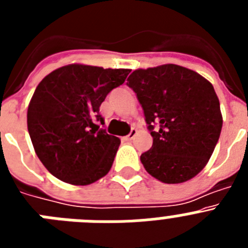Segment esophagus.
Wrapping results in <instances>:
<instances>
[{"label": "esophagus", "instance_id": "34e87169", "mask_svg": "<svg viewBox=\"0 0 248 248\" xmlns=\"http://www.w3.org/2000/svg\"><path fill=\"white\" fill-rule=\"evenodd\" d=\"M137 134H138V130H137V129H131L130 133H129V134L126 135V137L124 138V139L128 140V141H129V140H133V139H134L135 135H137Z\"/></svg>", "mask_w": 248, "mask_h": 248}]
</instances>
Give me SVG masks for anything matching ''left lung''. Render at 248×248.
Returning <instances> with one entry per match:
<instances>
[{
    "instance_id": "obj_1",
    "label": "left lung",
    "mask_w": 248,
    "mask_h": 248,
    "mask_svg": "<svg viewBox=\"0 0 248 248\" xmlns=\"http://www.w3.org/2000/svg\"><path fill=\"white\" fill-rule=\"evenodd\" d=\"M128 87L137 93L153 137L140 160L165 184L190 180L206 166L220 138L222 114L211 83L177 64L137 69Z\"/></svg>"
}]
</instances>
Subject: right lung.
<instances>
[{
    "label": "right lung",
    "instance_id": "1",
    "mask_svg": "<svg viewBox=\"0 0 248 248\" xmlns=\"http://www.w3.org/2000/svg\"><path fill=\"white\" fill-rule=\"evenodd\" d=\"M130 69L68 64L37 85L27 110V126L38 159L59 180L89 185L108 174L120 139L99 129V107Z\"/></svg>",
    "mask_w": 248,
    "mask_h": 248
}]
</instances>
